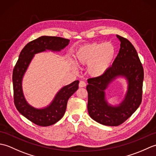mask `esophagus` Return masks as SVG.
Returning <instances> with one entry per match:
<instances>
[{"mask_svg": "<svg viewBox=\"0 0 156 156\" xmlns=\"http://www.w3.org/2000/svg\"><path fill=\"white\" fill-rule=\"evenodd\" d=\"M86 86H87V83L83 80H81L80 81V83H79V87H80V88L82 87H85Z\"/></svg>", "mask_w": 156, "mask_h": 156, "instance_id": "obj_1", "label": "esophagus"}]
</instances>
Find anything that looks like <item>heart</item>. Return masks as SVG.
I'll return each instance as SVG.
<instances>
[{
	"instance_id": "b5f03b06",
	"label": "heart",
	"mask_w": 156,
	"mask_h": 156,
	"mask_svg": "<svg viewBox=\"0 0 156 156\" xmlns=\"http://www.w3.org/2000/svg\"><path fill=\"white\" fill-rule=\"evenodd\" d=\"M115 55V49L111 43H93L78 49L75 59L79 65L88 66V72L91 76L98 77L110 68Z\"/></svg>"
}]
</instances>
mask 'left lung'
I'll return each mask as SVG.
<instances>
[{"label":"left lung","instance_id":"obj_1","mask_svg":"<svg viewBox=\"0 0 156 156\" xmlns=\"http://www.w3.org/2000/svg\"><path fill=\"white\" fill-rule=\"evenodd\" d=\"M121 48L112 66L103 75L88 79V111L99 123L118 126L124 122L140 107L142 100L144 68L136 49L128 39L117 35ZM118 76L127 79L128 89L125 99L117 106H111L105 99V89Z\"/></svg>","mask_w":156,"mask_h":156}]
</instances>
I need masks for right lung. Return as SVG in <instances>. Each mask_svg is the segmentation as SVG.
<instances>
[{
  "label": "right lung",
  "mask_w": 156,
  "mask_h": 156,
  "mask_svg": "<svg viewBox=\"0 0 156 156\" xmlns=\"http://www.w3.org/2000/svg\"><path fill=\"white\" fill-rule=\"evenodd\" d=\"M69 40L59 37L41 36L28 43L20 53L17 62L13 69L12 83L14 103L18 111L29 121L39 126H49L55 124L63 117L66 112L69 98L78 90L79 81L63 87L51 104L44 108H35L29 105L23 93L22 80L28 66L35 54L46 51H59L65 48Z\"/></svg>",
  "instance_id": "right-lung-1"
}]
</instances>
